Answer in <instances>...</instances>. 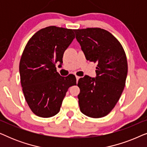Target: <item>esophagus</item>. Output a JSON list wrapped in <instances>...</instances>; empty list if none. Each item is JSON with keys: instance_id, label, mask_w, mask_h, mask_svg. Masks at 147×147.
<instances>
[{"instance_id": "obj_1", "label": "esophagus", "mask_w": 147, "mask_h": 147, "mask_svg": "<svg viewBox=\"0 0 147 147\" xmlns=\"http://www.w3.org/2000/svg\"><path fill=\"white\" fill-rule=\"evenodd\" d=\"M80 78V76H76V81H77V82H78V80H79Z\"/></svg>"}]
</instances>
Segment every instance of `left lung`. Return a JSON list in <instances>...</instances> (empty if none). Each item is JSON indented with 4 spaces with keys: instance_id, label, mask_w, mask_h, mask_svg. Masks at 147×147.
I'll return each mask as SVG.
<instances>
[{
    "instance_id": "8db88e82",
    "label": "left lung",
    "mask_w": 147,
    "mask_h": 147,
    "mask_svg": "<svg viewBox=\"0 0 147 147\" xmlns=\"http://www.w3.org/2000/svg\"><path fill=\"white\" fill-rule=\"evenodd\" d=\"M74 31L86 59L97 63L95 78L85 76L78 81L80 110L89 117H104L116 106L125 86L128 73L125 52L118 39L103 29Z\"/></svg>"
}]
</instances>
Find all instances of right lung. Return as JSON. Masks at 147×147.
<instances>
[{
  "mask_svg": "<svg viewBox=\"0 0 147 147\" xmlns=\"http://www.w3.org/2000/svg\"><path fill=\"white\" fill-rule=\"evenodd\" d=\"M74 38V30L49 26L38 31L27 42L19 73L25 98L35 115H56L68 88L76 85L75 76L62 77L55 67L57 61L63 63L64 51Z\"/></svg>",
  "mask_w": 147,
  "mask_h": 147,
  "instance_id": "1",
  "label": "right lung"
}]
</instances>
